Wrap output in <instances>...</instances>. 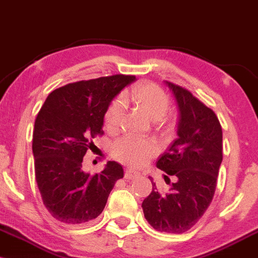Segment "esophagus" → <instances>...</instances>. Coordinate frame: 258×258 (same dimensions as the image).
Here are the masks:
<instances>
[{
    "label": "esophagus",
    "instance_id": "1",
    "mask_svg": "<svg viewBox=\"0 0 258 258\" xmlns=\"http://www.w3.org/2000/svg\"><path fill=\"white\" fill-rule=\"evenodd\" d=\"M137 172H136L135 170H132V168H126L125 170V178L127 179H132L135 178L136 176H137Z\"/></svg>",
    "mask_w": 258,
    "mask_h": 258
}]
</instances>
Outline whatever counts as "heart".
<instances>
[{"instance_id": "heart-1", "label": "heart", "mask_w": 258, "mask_h": 258, "mask_svg": "<svg viewBox=\"0 0 258 258\" xmlns=\"http://www.w3.org/2000/svg\"><path fill=\"white\" fill-rule=\"evenodd\" d=\"M128 99H132L153 121L161 120L170 109V99L158 85L152 82L139 84L132 90L126 91L122 97H116L109 104L104 115L105 126L109 130H114L119 126L125 105L123 100ZM112 152L120 161L137 166L153 158L158 152V147L153 141L126 137L115 143Z\"/></svg>"}]
</instances>
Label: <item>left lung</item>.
<instances>
[{"label":"left lung","mask_w":258,"mask_h":258,"mask_svg":"<svg viewBox=\"0 0 258 258\" xmlns=\"http://www.w3.org/2000/svg\"><path fill=\"white\" fill-rule=\"evenodd\" d=\"M178 104V138L156 162L170 188L153 190L144 199V217L154 229L184 233L205 214L214 199L223 159L222 127L212 109L180 86L166 82ZM168 176L174 177L170 183Z\"/></svg>","instance_id":"1"}]
</instances>
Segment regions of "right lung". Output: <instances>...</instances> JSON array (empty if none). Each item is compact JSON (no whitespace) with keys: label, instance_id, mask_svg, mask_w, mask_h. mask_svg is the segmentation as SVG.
Segmentation results:
<instances>
[{"label":"right lung","instance_id":"1","mask_svg":"<svg viewBox=\"0 0 258 258\" xmlns=\"http://www.w3.org/2000/svg\"><path fill=\"white\" fill-rule=\"evenodd\" d=\"M135 79L119 74L73 82L51 92L41 106L32 136L35 176L43 205L61 223L84 224L98 217L115 182L123 177L115 161L93 176L82 171V161L93 139L104 133L111 99Z\"/></svg>","mask_w":258,"mask_h":258}]
</instances>
